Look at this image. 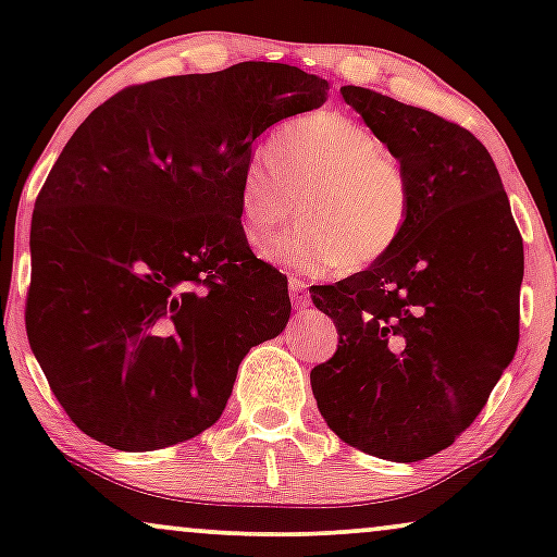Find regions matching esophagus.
Instances as JSON below:
<instances>
[{"instance_id": "esophagus-1", "label": "esophagus", "mask_w": 557, "mask_h": 557, "mask_svg": "<svg viewBox=\"0 0 557 557\" xmlns=\"http://www.w3.org/2000/svg\"><path fill=\"white\" fill-rule=\"evenodd\" d=\"M290 298H293V304L300 306V309H304V306L309 304L311 296H309V287H306L304 280L290 277Z\"/></svg>"}]
</instances>
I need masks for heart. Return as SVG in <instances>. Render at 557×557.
<instances>
[{"instance_id":"1","label":"heart","mask_w":557,"mask_h":557,"mask_svg":"<svg viewBox=\"0 0 557 557\" xmlns=\"http://www.w3.org/2000/svg\"><path fill=\"white\" fill-rule=\"evenodd\" d=\"M304 203V220L277 235L267 259L300 274L363 270L393 253L413 214L408 172L376 133L335 110L293 120L267 157L246 162L238 214L248 243H261Z\"/></svg>"}]
</instances>
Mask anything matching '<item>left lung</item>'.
I'll return each instance as SVG.
<instances>
[{"label": "left lung", "instance_id": "obj_1", "mask_svg": "<svg viewBox=\"0 0 557 557\" xmlns=\"http://www.w3.org/2000/svg\"><path fill=\"white\" fill-rule=\"evenodd\" d=\"M341 94L408 172L413 214L389 257L311 287L341 335L311 389L343 443L413 463L469 430L513 361L523 240L474 133L369 88Z\"/></svg>", "mask_w": 557, "mask_h": 557}]
</instances>
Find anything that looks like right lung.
<instances>
[{
    "instance_id": "right-lung-1",
    "label": "right lung",
    "mask_w": 557,
    "mask_h": 557,
    "mask_svg": "<svg viewBox=\"0 0 557 557\" xmlns=\"http://www.w3.org/2000/svg\"><path fill=\"white\" fill-rule=\"evenodd\" d=\"M280 62L127 86L83 120L36 198L25 330L54 398L127 453L220 419L243 356L290 317L253 257L240 172L267 127L327 101Z\"/></svg>"
}]
</instances>
